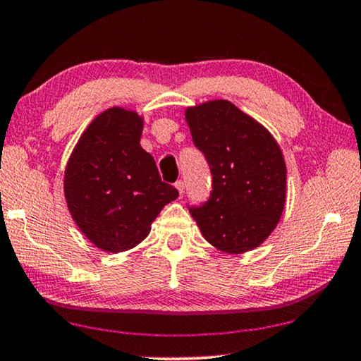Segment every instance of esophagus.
Listing matches in <instances>:
<instances>
[{"instance_id": "1", "label": "esophagus", "mask_w": 361, "mask_h": 361, "mask_svg": "<svg viewBox=\"0 0 361 361\" xmlns=\"http://www.w3.org/2000/svg\"><path fill=\"white\" fill-rule=\"evenodd\" d=\"M174 185H176L177 190H179V195H180V197L184 195V187H185V185H184V180H177Z\"/></svg>"}]
</instances>
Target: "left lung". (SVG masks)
I'll return each mask as SVG.
<instances>
[{"mask_svg": "<svg viewBox=\"0 0 361 361\" xmlns=\"http://www.w3.org/2000/svg\"><path fill=\"white\" fill-rule=\"evenodd\" d=\"M192 140L212 171V195L192 207L203 237L226 253L268 238L286 204V163L274 137L227 99L185 109Z\"/></svg>", "mask_w": 361, "mask_h": 361, "instance_id": "obj_1", "label": "left lung"}]
</instances>
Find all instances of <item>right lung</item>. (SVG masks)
<instances>
[{"label": "right lung", "instance_id": "1", "mask_svg": "<svg viewBox=\"0 0 361 361\" xmlns=\"http://www.w3.org/2000/svg\"><path fill=\"white\" fill-rule=\"evenodd\" d=\"M142 130L143 119L135 111H103L66 166L64 195L72 219L104 252H126L140 243L164 204L179 197L140 147Z\"/></svg>", "mask_w": 361, "mask_h": 361}]
</instances>
